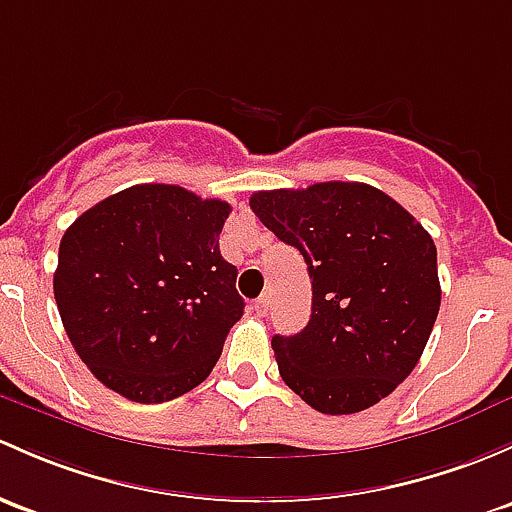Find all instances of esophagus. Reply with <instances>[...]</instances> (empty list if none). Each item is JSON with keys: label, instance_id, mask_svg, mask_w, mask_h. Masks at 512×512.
<instances>
[{"label": "esophagus", "instance_id": "1", "mask_svg": "<svg viewBox=\"0 0 512 512\" xmlns=\"http://www.w3.org/2000/svg\"><path fill=\"white\" fill-rule=\"evenodd\" d=\"M267 309H270V297H267V294H262L260 299H255V314L267 316Z\"/></svg>", "mask_w": 512, "mask_h": 512}]
</instances>
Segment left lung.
I'll return each instance as SVG.
<instances>
[{
  "instance_id": "obj_1",
  "label": "left lung",
  "mask_w": 512,
  "mask_h": 512,
  "mask_svg": "<svg viewBox=\"0 0 512 512\" xmlns=\"http://www.w3.org/2000/svg\"><path fill=\"white\" fill-rule=\"evenodd\" d=\"M250 208L297 247L311 277L309 324L272 338L282 380L324 414L373 407L412 373L437 321L432 235L355 181L257 191Z\"/></svg>"
}]
</instances>
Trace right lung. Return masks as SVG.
<instances>
[{
	"instance_id": "right-lung-1",
	"label": "right lung",
	"mask_w": 512,
	"mask_h": 512,
	"mask_svg": "<svg viewBox=\"0 0 512 512\" xmlns=\"http://www.w3.org/2000/svg\"><path fill=\"white\" fill-rule=\"evenodd\" d=\"M230 206L169 184L107 196L63 235L58 314L90 373L132 402L201 385L245 301L218 235Z\"/></svg>"
}]
</instances>
